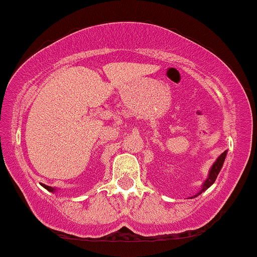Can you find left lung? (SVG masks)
<instances>
[{
    "label": "left lung",
    "instance_id": "obj_1",
    "mask_svg": "<svg viewBox=\"0 0 257 257\" xmlns=\"http://www.w3.org/2000/svg\"><path fill=\"white\" fill-rule=\"evenodd\" d=\"M226 153H227V152H223V153H222V154L220 155V157H218V159L215 161V164H214V165H212L211 170H210L209 177H207V180L205 181V182H204V184H203V188H201V191L199 192L197 195L201 194V193H203L204 191H206V189L209 188V187L211 186V184L215 182L216 177H217L218 172H220L221 167H222V165H223V161H224V159H226ZM197 195H194V197H197Z\"/></svg>",
    "mask_w": 257,
    "mask_h": 257
}]
</instances>
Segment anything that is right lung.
Listing matches in <instances>:
<instances>
[{
	"instance_id": "1",
	"label": "right lung",
	"mask_w": 257,
	"mask_h": 257,
	"mask_svg": "<svg viewBox=\"0 0 257 257\" xmlns=\"http://www.w3.org/2000/svg\"><path fill=\"white\" fill-rule=\"evenodd\" d=\"M43 187H45L46 189H47V191H50V192H53L54 191V188H52V187H50V186H45V184H42Z\"/></svg>"
}]
</instances>
